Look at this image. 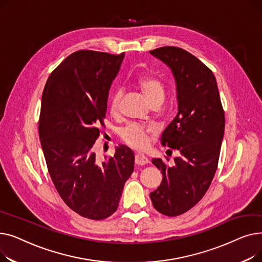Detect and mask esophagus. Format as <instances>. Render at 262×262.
<instances>
[{"label": "esophagus", "mask_w": 262, "mask_h": 262, "mask_svg": "<svg viewBox=\"0 0 262 262\" xmlns=\"http://www.w3.org/2000/svg\"><path fill=\"white\" fill-rule=\"evenodd\" d=\"M135 163L138 164V166H144V164L148 163V159L142 154H136Z\"/></svg>", "instance_id": "1"}]
</instances>
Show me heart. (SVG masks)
Here are the masks:
<instances>
[{
  "instance_id": "1",
  "label": "heart",
  "mask_w": 262,
  "mask_h": 262,
  "mask_svg": "<svg viewBox=\"0 0 262 262\" xmlns=\"http://www.w3.org/2000/svg\"><path fill=\"white\" fill-rule=\"evenodd\" d=\"M139 88L143 91L147 100L152 103L157 100H163V87L161 82L153 76H142L137 81ZM122 99V90L118 89L110 99L109 109L112 115L116 116L119 114L120 103ZM155 134V128L150 125L140 123H130L120 130L121 140L128 146L142 150L146 148L152 140V137Z\"/></svg>"
}]
</instances>
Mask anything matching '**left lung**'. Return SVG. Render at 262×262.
I'll use <instances>...</instances> for the list:
<instances>
[{"instance_id":"8db88e82","label":"left lung","mask_w":262,"mask_h":262,"mask_svg":"<svg viewBox=\"0 0 262 262\" xmlns=\"http://www.w3.org/2000/svg\"><path fill=\"white\" fill-rule=\"evenodd\" d=\"M149 53L167 63L175 77L178 113L160 140L181 153L173 167L152 159L163 177L149 198L157 211L176 216L195 206L212 182L224 136V110L212 71L194 55L177 47Z\"/></svg>"}]
</instances>
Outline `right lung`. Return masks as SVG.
I'll list each match as a JSON object with an SVG mask.
<instances>
[{"instance_id":"obj_1","label":"right lung","mask_w":262,"mask_h":262,"mask_svg":"<svg viewBox=\"0 0 262 262\" xmlns=\"http://www.w3.org/2000/svg\"><path fill=\"white\" fill-rule=\"evenodd\" d=\"M123 58L124 53H72L49 76L41 101L39 138L52 182L69 208L95 221L116 212L134 171L128 146L120 145L102 163L92 147Z\"/></svg>"}]
</instances>
